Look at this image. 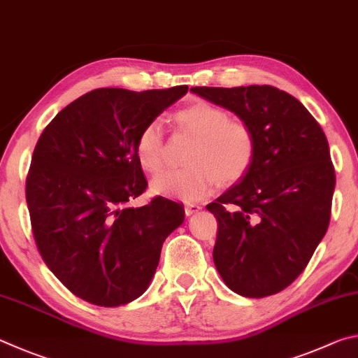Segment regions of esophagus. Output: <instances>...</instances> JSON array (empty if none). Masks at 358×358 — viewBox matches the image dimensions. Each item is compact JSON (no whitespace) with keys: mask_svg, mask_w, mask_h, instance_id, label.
<instances>
[{"mask_svg":"<svg viewBox=\"0 0 358 358\" xmlns=\"http://www.w3.org/2000/svg\"><path fill=\"white\" fill-rule=\"evenodd\" d=\"M199 210H201V206H198V204H187L185 206V215L187 217L196 214V212H199Z\"/></svg>","mask_w":358,"mask_h":358,"instance_id":"1","label":"esophagus"}]
</instances>
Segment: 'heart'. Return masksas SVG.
<instances>
[{"mask_svg": "<svg viewBox=\"0 0 358 358\" xmlns=\"http://www.w3.org/2000/svg\"><path fill=\"white\" fill-rule=\"evenodd\" d=\"M174 119L180 130L196 138L187 154L189 166L152 180V192L157 195L196 199L210 193L218 182H239L250 171L256 155V140L245 122L231 119L222 106L204 100L185 106L176 113ZM165 148L163 125L154 119L141 129L135 143L136 159L144 171H162Z\"/></svg>", "mask_w": 358, "mask_h": 358, "instance_id": "heart-1", "label": "heart"}]
</instances>
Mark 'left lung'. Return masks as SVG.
Masks as SVG:
<instances>
[{"mask_svg": "<svg viewBox=\"0 0 358 358\" xmlns=\"http://www.w3.org/2000/svg\"><path fill=\"white\" fill-rule=\"evenodd\" d=\"M252 129L250 171L206 206L218 222L214 262L231 291L261 299L283 291L327 233L335 169L327 138L296 97L268 85L192 87Z\"/></svg>", "mask_w": 358, "mask_h": 358, "instance_id": "1", "label": "left lung"}]
</instances>
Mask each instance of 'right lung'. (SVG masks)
I'll use <instances>...</instances> for the list:
<instances>
[{
    "label": "right lung",
    "instance_id": "right-lung-1",
    "mask_svg": "<svg viewBox=\"0 0 358 358\" xmlns=\"http://www.w3.org/2000/svg\"><path fill=\"white\" fill-rule=\"evenodd\" d=\"M187 91L94 90L62 108L36 144L27 178L36 245L55 277L86 302L121 306L140 297L163 242L184 223V206L168 198L127 203L148 187L138 135Z\"/></svg>",
    "mask_w": 358,
    "mask_h": 358
}]
</instances>
